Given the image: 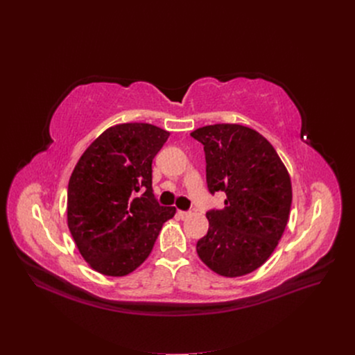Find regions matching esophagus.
<instances>
[{
    "mask_svg": "<svg viewBox=\"0 0 355 355\" xmlns=\"http://www.w3.org/2000/svg\"><path fill=\"white\" fill-rule=\"evenodd\" d=\"M178 216L184 220V218H189V217L191 216V213H190V211H181V210H180V211H178Z\"/></svg>",
    "mask_w": 355,
    "mask_h": 355,
    "instance_id": "esophagus-1",
    "label": "esophagus"
}]
</instances>
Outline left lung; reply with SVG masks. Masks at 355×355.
<instances>
[{"label":"left lung","instance_id":"1","mask_svg":"<svg viewBox=\"0 0 355 355\" xmlns=\"http://www.w3.org/2000/svg\"><path fill=\"white\" fill-rule=\"evenodd\" d=\"M204 145L207 187L225 191V209L207 211L198 257L220 276L252 273L270 257L289 220L292 184L272 144L254 129L216 123L196 129Z\"/></svg>","mask_w":355,"mask_h":355}]
</instances>
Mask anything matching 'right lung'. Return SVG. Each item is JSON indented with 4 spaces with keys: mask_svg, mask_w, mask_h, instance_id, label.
I'll use <instances>...</instances> for the list:
<instances>
[{
    "mask_svg": "<svg viewBox=\"0 0 355 355\" xmlns=\"http://www.w3.org/2000/svg\"><path fill=\"white\" fill-rule=\"evenodd\" d=\"M170 137L151 123H119L93 141L70 175L67 226L89 266L126 276L151 253L175 207L153 193V159Z\"/></svg>",
    "mask_w": 355,
    "mask_h": 355,
    "instance_id": "add662e5",
    "label": "right lung"
}]
</instances>
